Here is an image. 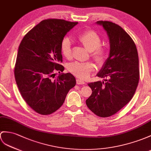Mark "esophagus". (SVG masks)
I'll return each mask as SVG.
<instances>
[{
	"label": "esophagus",
	"mask_w": 151,
	"mask_h": 151,
	"mask_svg": "<svg viewBox=\"0 0 151 151\" xmlns=\"http://www.w3.org/2000/svg\"><path fill=\"white\" fill-rule=\"evenodd\" d=\"M76 83L78 84H85V82L83 81V80L81 79H76Z\"/></svg>",
	"instance_id": "1"
}]
</instances>
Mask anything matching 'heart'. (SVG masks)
<instances>
[{
  "mask_svg": "<svg viewBox=\"0 0 151 151\" xmlns=\"http://www.w3.org/2000/svg\"><path fill=\"white\" fill-rule=\"evenodd\" d=\"M78 40L86 49L91 52V56L98 64H102L107 56V50L106 48L101 45V39L96 32L88 31L78 36ZM61 54L66 58H70L72 55V47L70 40L65 37L61 41L60 45ZM68 70L72 74L81 79H86L90 76L95 66L91 62L76 61L69 64Z\"/></svg>",
  "mask_w": 151,
  "mask_h": 151,
  "instance_id": "heart-1",
  "label": "heart"
}]
</instances>
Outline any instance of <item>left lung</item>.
I'll list each match as a JSON object with an SVG mask.
<instances>
[{"instance_id":"obj_1","label":"left lung","mask_w":151,"mask_h":151,"mask_svg":"<svg viewBox=\"0 0 151 151\" xmlns=\"http://www.w3.org/2000/svg\"><path fill=\"white\" fill-rule=\"evenodd\" d=\"M109 39V56L97 76L105 81L88 83L92 93L86 101L91 111L100 117L115 115L124 107L137 90L139 60L133 39L120 25L109 21H98Z\"/></svg>"}]
</instances>
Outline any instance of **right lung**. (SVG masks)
<instances>
[{"instance_id": "add662e5", "label": "right lung", "mask_w": 151, "mask_h": 151, "mask_svg": "<svg viewBox=\"0 0 151 151\" xmlns=\"http://www.w3.org/2000/svg\"><path fill=\"white\" fill-rule=\"evenodd\" d=\"M78 22L63 19L43 20L24 36L18 47L14 78L22 97L35 111L43 115L63 105L76 81L64 67L60 50L66 34Z\"/></svg>"}]
</instances>
